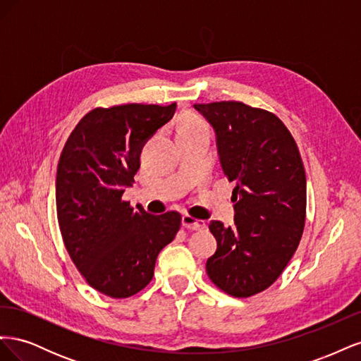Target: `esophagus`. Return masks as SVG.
I'll return each instance as SVG.
<instances>
[{
  "label": "esophagus",
  "instance_id": "obj_1",
  "mask_svg": "<svg viewBox=\"0 0 361 361\" xmlns=\"http://www.w3.org/2000/svg\"><path fill=\"white\" fill-rule=\"evenodd\" d=\"M182 226L190 228V231H202V228L206 227L204 221L200 220H195L191 215H183L182 216Z\"/></svg>",
  "mask_w": 361,
  "mask_h": 361
}]
</instances>
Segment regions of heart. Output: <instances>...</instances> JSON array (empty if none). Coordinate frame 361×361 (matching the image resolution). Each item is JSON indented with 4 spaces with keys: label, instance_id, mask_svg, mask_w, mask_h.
Listing matches in <instances>:
<instances>
[{
    "label": "heart",
    "instance_id": "heart-1",
    "mask_svg": "<svg viewBox=\"0 0 361 361\" xmlns=\"http://www.w3.org/2000/svg\"><path fill=\"white\" fill-rule=\"evenodd\" d=\"M202 125H204L203 122H200L199 118H187L183 122V125H182V128H194V126H202Z\"/></svg>",
    "mask_w": 361,
    "mask_h": 361
}]
</instances>
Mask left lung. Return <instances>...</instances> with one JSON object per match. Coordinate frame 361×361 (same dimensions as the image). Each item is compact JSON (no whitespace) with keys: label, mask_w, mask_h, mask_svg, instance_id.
Listing matches in <instances>:
<instances>
[{"label":"left lung","mask_w":361,"mask_h":361,"mask_svg":"<svg viewBox=\"0 0 361 361\" xmlns=\"http://www.w3.org/2000/svg\"><path fill=\"white\" fill-rule=\"evenodd\" d=\"M215 130L235 226L211 221L216 251L206 262L215 286L238 298L268 289L297 250L305 220V171L281 120L243 102L195 104Z\"/></svg>","instance_id":"obj_1"}]
</instances>
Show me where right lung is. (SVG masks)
I'll return each instance as SVG.
<instances>
[{
	"label": "right lung",
	"instance_id": "obj_1",
	"mask_svg": "<svg viewBox=\"0 0 361 361\" xmlns=\"http://www.w3.org/2000/svg\"><path fill=\"white\" fill-rule=\"evenodd\" d=\"M176 113V102L94 108L75 126L57 167L56 203L64 245L89 285L133 297L154 277L159 251L176 236L179 212L147 214L122 200L146 141Z\"/></svg>",
	"mask_w": 361,
	"mask_h": 361
}]
</instances>
